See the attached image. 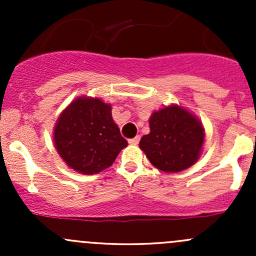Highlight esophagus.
I'll use <instances>...</instances> for the list:
<instances>
[{"mask_svg":"<svg viewBox=\"0 0 256 256\" xmlns=\"http://www.w3.org/2000/svg\"><path fill=\"white\" fill-rule=\"evenodd\" d=\"M138 142H140V136H135L134 138H130V140H128V144H138Z\"/></svg>","mask_w":256,"mask_h":256,"instance_id":"34e87169","label":"esophagus"}]
</instances>
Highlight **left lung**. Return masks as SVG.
Here are the masks:
<instances>
[{
    "label": "left lung",
    "instance_id": "left-lung-1",
    "mask_svg": "<svg viewBox=\"0 0 256 256\" xmlns=\"http://www.w3.org/2000/svg\"><path fill=\"white\" fill-rule=\"evenodd\" d=\"M203 141L200 121L183 108L172 105L152 114L150 134L142 136L140 147L158 170L180 172L194 164Z\"/></svg>",
    "mask_w": 256,
    "mask_h": 256
}]
</instances>
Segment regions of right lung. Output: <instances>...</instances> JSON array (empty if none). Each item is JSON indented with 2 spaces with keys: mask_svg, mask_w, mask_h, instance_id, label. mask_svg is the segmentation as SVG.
<instances>
[{
  "mask_svg": "<svg viewBox=\"0 0 256 256\" xmlns=\"http://www.w3.org/2000/svg\"><path fill=\"white\" fill-rule=\"evenodd\" d=\"M54 142L66 164L84 174L110 167L128 146L114 122L112 106L96 98H79L62 112L54 128Z\"/></svg>",
  "mask_w": 256,
  "mask_h": 256,
  "instance_id": "right-lung-1",
  "label": "right lung"
}]
</instances>
